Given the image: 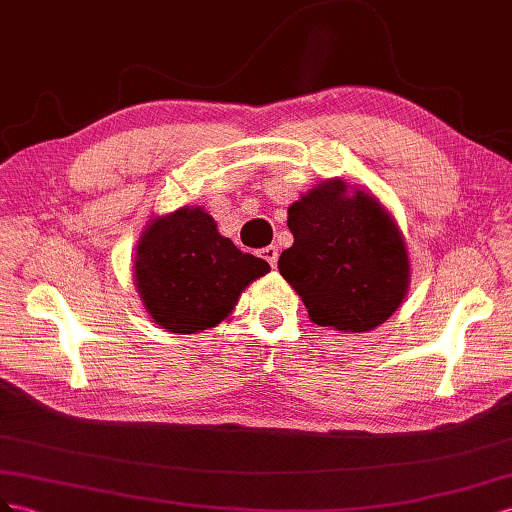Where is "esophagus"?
<instances>
[{
  "label": "esophagus",
  "mask_w": 512,
  "mask_h": 512,
  "mask_svg": "<svg viewBox=\"0 0 512 512\" xmlns=\"http://www.w3.org/2000/svg\"><path fill=\"white\" fill-rule=\"evenodd\" d=\"M261 257L268 261L270 268H276V259H279V248H276V246L261 248Z\"/></svg>",
  "instance_id": "obj_1"
}]
</instances>
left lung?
<instances>
[{"label": "left lung", "mask_w": 512, "mask_h": 512, "mask_svg": "<svg viewBox=\"0 0 512 512\" xmlns=\"http://www.w3.org/2000/svg\"><path fill=\"white\" fill-rule=\"evenodd\" d=\"M345 191V182L330 180L291 203L294 244L281 253L279 272L317 326L367 332L399 309L410 266L388 212L367 193Z\"/></svg>", "instance_id": "left-lung-1"}]
</instances>
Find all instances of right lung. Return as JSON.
<instances>
[{
	"instance_id": "right-lung-1",
	"label": "right lung",
	"mask_w": 512,
	"mask_h": 512,
	"mask_svg": "<svg viewBox=\"0 0 512 512\" xmlns=\"http://www.w3.org/2000/svg\"><path fill=\"white\" fill-rule=\"evenodd\" d=\"M270 270L242 253L201 208L156 218L137 246L135 279L145 309L169 332L195 334L223 321L242 289Z\"/></svg>"
}]
</instances>
